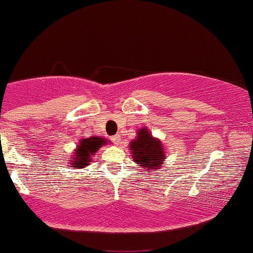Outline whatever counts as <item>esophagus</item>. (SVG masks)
I'll list each match as a JSON object with an SVG mask.
<instances>
[{"mask_svg": "<svg viewBox=\"0 0 253 253\" xmlns=\"http://www.w3.org/2000/svg\"><path fill=\"white\" fill-rule=\"evenodd\" d=\"M111 140H113V142L115 143V144H120V143H121V135H120V134L114 135V137L111 138Z\"/></svg>", "mask_w": 253, "mask_h": 253, "instance_id": "obj_1", "label": "esophagus"}]
</instances>
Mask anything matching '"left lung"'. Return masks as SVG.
<instances>
[{"label":"left lung","instance_id":"left-lung-1","mask_svg":"<svg viewBox=\"0 0 253 253\" xmlns=\"http://www.w3.org/2000/svg\"><path fill=\"white\" fill-rule=\"evenodd\" d=\"M129 149L133 154L134 161L138 162L140 167L145 171L151 172V169H159L164 161V148L161 142L149 133L147 129H139L138 137L131 142Z\"/></svg>","mask_w":253,"mask_h":253}]
</instances>
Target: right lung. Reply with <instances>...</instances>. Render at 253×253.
I'll return each mask as SVG.
<instances>
[{
  "mask_svg": "<svg viewBox=\"0 0 253 253\" xmlns=\"http://www.w3.org/2000/svg\"><path fill=\"white\" fill-rule=\"evenodd\" d=\"M106 140L104 138L91 137L84 138L80 142L79 148L76 149V153L70 164L74 165L75 169H82L91 161L92 155H94L95 151L98 150L103 144H105Z\"/></svg>",
  "mask_w": 253,
  "mask_h": 253,
  "instance_id": "add662e5",
  "label": "right lung"
}]
</instances>
